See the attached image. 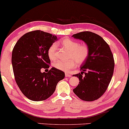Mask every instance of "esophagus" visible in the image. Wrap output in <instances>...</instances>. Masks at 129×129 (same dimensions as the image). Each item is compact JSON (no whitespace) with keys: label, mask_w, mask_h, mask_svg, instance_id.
Masks as SVG:
<instances>
[{"label":"esophagus","mask_w":129,"mask_h":129,"mask_svg":"<svg viewBox=\"0 0 129 129\" xmlns=\"http://www.w3.org/2000/svg\"><path fill=\"white\" fill-rule=\"evenodd\" d=\"M65 77H67V78H70V77H71V75L68 74H67V73H66V74H65Z\"/></svg>","instance_id":"esophagus-1"}]
</instances>
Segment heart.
<instances>
[{
    "label": "heart",
    "mask_w": 129,
    "mask_h": 129,
    "mask_svg": "<svg viewBox=\"0 0 129 129\" xmlns=\"http://www.w3.org/2000/svg\"><path fill=\"white\" fill-rule=\"evenodd\" d=\"M63 47L70 51V58L68 61L57 60L53 65L59 70L68 72L71 69L76 67V61L79 64H81L85 61L89 57V48L85 44H80L75 40L70 38H64L61 41ZM57 45L53 43L48 49V55L51 59H54L56 57Z\"/></svg>",
    "instance_id": "b5f03b06"
}]
</instances>
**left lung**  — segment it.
<instances>
[{
	"label": "left lung",
	"mask_w": 129,
	"mask_h": 129,
	"mask_svg": "<svg viewBox=\"0 0 129 129\" xmlns=\"http://www.w3.org/2000/svg\"><path fill=\"white\" fill-rule=\"evenodd\" d=\"M72 37L83 40L89 48V57L80 67L82 72L74 75L79 78V84L73 91L83 101L95 100L105 93L112 79L114 56L109 45L99 35L84 31Z\"/></svg>",
	"instance_id": "obj_1"
}]
</instances>
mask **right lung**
Returning a JSON list of instances; mask_svg holds the SVG:
<instances>
[{
  "instance_id": "right-lung-1",
  "label": "right lung",
  "mask_w": 129,
  "mask_h": 129,
  "mask_svg": "<svg viewBox=\"0 0 129 129\" xmlns=\"http://www.w3.org/2000/svg\"><path fill=\"white\" fill-rule=\"evenodd\" d=\"M57 39L56 36L36 30L24 34L14 46L11 62L15 82L30 100L47 99L58 82L64 78V72L54 67L47 73L41 72L42 68L50 67L48 49Z\"/></svg>"
}]
</instances>
